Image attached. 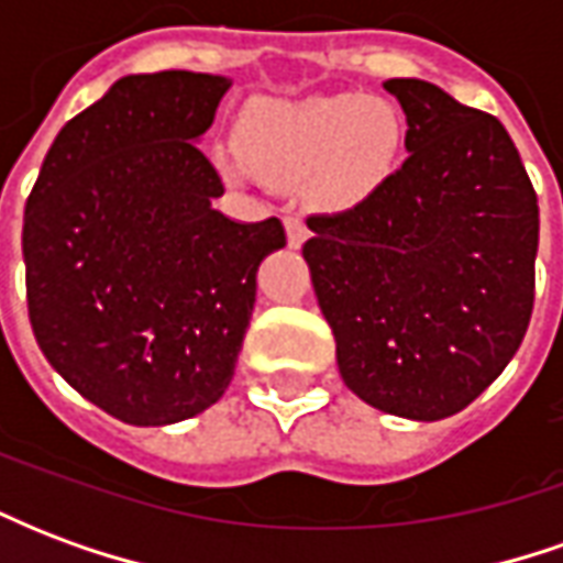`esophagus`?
Listing matches in <instances>:
<instances>
[{"mask_svg":"<svg viewBox=\"0 0 563 563\" xmlns=\"http://www.w3.org/2000/svg\"><path fill=\"white\" fill-rule=\"evenodd\" d=\"M283 225H286V241H289V246H292V250H298V246L305 244L307 225L301 217H286V220H283Z\"/></svg>","mask_w":563,"mask_h":563,"instance_id":"1","label":"esophagus"}]
</instances>
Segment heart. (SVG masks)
Returning a JSON list of instances; mask_svg holds the SVG:
<instances>
[{"mask_svg": "<svg viewBox=\"0 0 563 563\" xmlns=\"http://www.w3.org/2000/svg\"><path fill=\"white\" fill-rule=\"evenodd\" d=\"M241 147L244 156L220 150V165L234 180L292 186L317 177L329 205H355L395 172L404 120L391 102L365 96L258 102L244 117Z\"/></svg>", "mask_w": 563, "mask_h": 563, "instance_id": "heart-1", "label": "heart"}]
</instances>
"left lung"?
I'll return each mask as SVG.
<instances>
[{
	"label": "left lung",
	"instance_id": "left-lung-1",
	"mask_svg": "<svg viewBox=\"0 0 563 563\" xmlns=\"http://www.w3.org/2000/svg\"><path fill=\"white\" fill-rule=\"evenodd\" d=\"M407 159L365 201L313 213L305 244L338 367L383 413L437 422L509 365L533 310L540 208L500 120L434 84H383Z\"/></svg>",
	"mask_w": 563,
	"mask_h": 563
}]
</instances>
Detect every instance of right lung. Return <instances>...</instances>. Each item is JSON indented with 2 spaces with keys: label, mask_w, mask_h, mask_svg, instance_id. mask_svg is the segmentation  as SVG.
Listing matches in <instances>:
<instances>
[{
  "label": "right lung",
  "mask_w": 563,
  "mask_h": 563,
  "mask_svg": "<svg viewBox=\"0 0 563 563\" xmlns=\"http://www.w3.org/2000/svg\"><path fill=\"white\" fill-rule=\"evenodd\" d=\"M220 75L120 78L59 129L23 213L26 305L44 358L126 424L184 422L229 389L277 217L234 222L198 141Z\"/></svg>",
  "instance_id": "right-lung-1"
}]
</instances>
